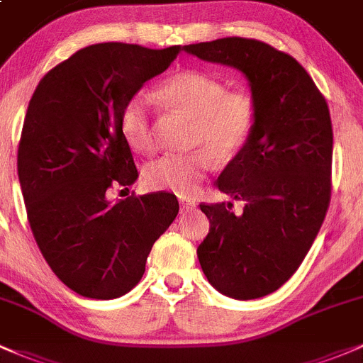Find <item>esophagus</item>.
I'll return each instance as SVG.
<instances>
[{
	"instance_id": "1",
	"label": "esophagus",
	"mask_w": 363,
	"mask_h": 363,
	"mask_svg": "<svg viewBox=\"0 0 363 363\" xmlns=\"http://www.w3.org/2000/svg\"><path fill=\"white\" fill-rule=\"evenodd\" d=\"M180 206H182V211H189V209H196V201L190 199V197H185V196H180Z\"/></svg>"
}]
</instances>
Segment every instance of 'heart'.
<instances>
[{
    "label": "heart",
    "instance_id": "1",
    "mask_svg": "<svg viewBox=\"0 0 363 363\" xmlns=\"http://www.w3.org/2000/svg\"><path fill=\"white\" fill-rule=\"evenodd\" d=\"M155 96L192 118L190 145L197 150L154 160L145 169V180L152 189L189 196L211 169L213 159L230 162L245 150L255 129L257 99L248 89H227L222 78L201 69L177 71L157 87ZM118 125L133 150L150 154L155 148L154 122L140 96L124 104Z\"/></svg>",
    "mask_w": 363,
    "mask_h": 363
}]
</instances>
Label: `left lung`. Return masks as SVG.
<instances>
[{"label":"left lung","mask_w":363,"mask_h":363,"mask_svg":"<svg viewBox=\"0 0 363 363\" xmlns=\"http://www.w3.org/2000/svg\"><path fill=\"white\" fill-rule=\"evenodd\" d=\"M185 50L242 71L257 99L252 138L216 180L245 206L234 213L233 203L201 204L209 233L197 257L220 294L264 297L292 278L327 215L334 145L328 104L292 55L260 40L229 36Z\"/></svg>","instance_id":"left-lung-1"}]
</instances>
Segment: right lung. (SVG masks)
I'll return each instance as SVG.
<instances>
[{
	"mask_svg": "<svg viewBox=\"0 0 363 363\" xmlns=\"http://www.w3.org/2000/svg\"><path fill=\"white\" fill-rule=\"evenodd\" d=\"M180 50L91 45L48 71L29 101L17 152L29 225L52 271L78 295L108 301L133 290L177 218L173 194L110 203L108 192L138 178L122 108Z\"/></svg>",
	"mask_w": 363,
	"mask_h": 363,
	"instance_id": "1",
	"label": "right lung"
}]
</instances>
